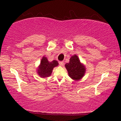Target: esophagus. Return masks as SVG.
<instances>
[{"mask_svg": "<svg viewBox=\"0 0 121 121\" xmlns=\"http://www.w3.org/2000/svg\"><path fill=\"white\" fill-rule=\"evenodd\" d=\"M64 62L63 61H60L59 62V65H60V66H63L64 65Z\"/></svg>", "mask_w": 121, "mask_h": 121, "instance_id": "esophagus-1", "label": "esophagus"}]
</instances>
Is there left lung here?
Listing matches in <instances>:
<instances>
[{"label":"left lung","mask_w":121,"mask_h":121,"mask_svg":"<svg viewBox=\"0 0 121 121\" xmlns=\"http://www.w3.org/2000/svg\"><path fill=\"white\" fill-rule=\"evenodd\" d=\"M69 76L75 81H79L82 79L86 73L85 65L80 62L78 57L73 55L69 60V62L65 65Z\"/></svg>","instance_id":"left-lung-1"}]
</instances>
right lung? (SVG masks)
I'll list each match as a JSON object with an SVG mask.
<instances>
[{
	"instance_id": "add662e5",
	"label": "right lung",
	"mask_w": 121,
	"mask_h": 121,
	"mask_svg": "<svg viewBox=\"0 0 121 121\" xmlns=\"http://www.w3.org/2000/svg\"><path fill=\"white\" fill-rule=\"evenodd\" d=\"M59 65L56 60L49 62L47 57L43 56L41 60L40 65L37 68V73L41 78L49 77L52 73L53 69Z\"/></svg>"
}]
</instances>
